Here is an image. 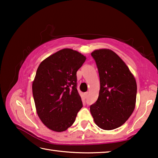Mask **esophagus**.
I'll use <instances>...</instances> for the list:
<instances>
[{
	"mask_svg": "<svg viewBox=\"0 0 158 158\" xmlns=\"http://www.w3.org/2000/svg\"><path fill=\"white\" fill-rule=\"evenodd\" d=\"M88 95H89V93H88V92L85 93V98H87V97H88Z\"/></svg>",
	"mask_w": 158,
	"mask_h": 158,
	"instance_id": "obj_1",
	"label": "esophagus"
}]
</instances>
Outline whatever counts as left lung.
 I'll use <instances>...</instances> for the list:
<instances>
[{
  "instance_id": "8db88e82",
  "label": "left lung",
  "mask_w": 158,
  "mask_h": 158,
  "mask_svg": "<svg viewBox=\"0 0 158 158\" xmlns=\"http://www.w3.org/2000/svg\"><path fill=\"white\" fill-rule=\"evenodd\" d=\"M91 56L98 67L100 89L98 100L90 106V113L101 129H116L135 109L137 83L126 64L113 51L95 50Z\"/></svg>"
}]
</instances>
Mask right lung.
<instances>
[{
	"label": "right lung",
	"mask_w": 158,
	"mask_h": 158,
	"mask_svg": "<svg viewBox=\"0 0 158 158\" xmlns=\"http://www.w3.org/2000/svg\"><path fill=\"white\" fill-rule=\"evenodd\" d=\"M85 59L77 51L63 49L40 64L32 89L37 114L49 129L63 132L75 121L83 106L77 72Z\"/></svg>",
	"instance_id": "1"
}]
</instances>
